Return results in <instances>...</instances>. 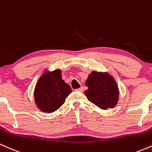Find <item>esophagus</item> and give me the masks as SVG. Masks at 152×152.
<instances>
[{
  "label": "esophagus",
  "instance_id": "1",
  "mask_svg": "<svg viewBox=\"0 0 152 152\" xmlns=\"http://www.w3.org/2000/svg\"><path fill=\"white\" fill-rule=\"evenodd\" d=\"M83 87H80V88H77V89H76V91H78V92H82V91H83Z\"/></svg>",
  "mask_w": 152,
  "mask_h": 152
}]
</instances>
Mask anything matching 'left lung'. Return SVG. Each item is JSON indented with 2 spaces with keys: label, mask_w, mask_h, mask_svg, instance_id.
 <instances>
[{
  "label": "left lung",
  "mask_w": 152,
  "mask_h": 152,
  "mask_svg": "<svg viewBox=\"0 0 152 152\" xmlns=\"http://www.w3.org/2000/svg\"><path fill=\"white\" fill-rule=\"evenodd\" d=\"M85 85L88 89L84 94L88 100L102 109L114 108L118 101V85L108 73L92 71Z\"/></svg>",
  "instance_id": "8db88e82"
}]
</instances>
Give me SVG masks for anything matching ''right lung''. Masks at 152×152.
Instances as JSON below:
<instances>
[{
	"label": "right lung",
	"mask_w": 152,
	"mask_h": 152,
	"mask_svg": "<svg viewBox=\"0 0 152 152\" xmlns=\"http://www.w3.org/2000/svg\"><path fill=\"white\" fill-rule=\"evenodd\" d=\"M61 76V71L56 69L51 72L45 71L38 79L34 89V99L37 107L43 112L56 111L72 92Z\"/></svg>",
	"instance_id": "obj_1"
}]
</instances>
